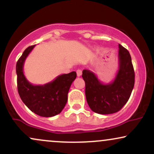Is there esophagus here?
Listing matches in <instances>:
<instances>
[{
    "label": "esophagus",
    "mask_w": 154,
    "mask_h": 154,
    "mask_svg": "<svg viewBox=\"0 0 154 154\" xmlns=\"http://www.w3.org/2000/svg\"><path fill=\"white\" fill-rule=\"evenodd\" d=\"M77 76H78V77H80L81 75H82V70L81 69H77Z\"/></svg>",
    "instance_id": "1"
}]
</instances>
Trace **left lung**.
Segmentation results:
<instances>
[{"label": "left lung", "mask_w": 154, "mask_h": 154, "mask_svg": "<svg viewBox=\"0 0 154 154\" xmlns=\"http://www.w3.org/2000/svg\"><path fill=\"white\" fill-rule=\"evenodd\" d=\"M119 70L115 79L109 84L102 83L93 72L82 71L85 95L91 110L100 114L117 112L126 104L135 84V72L130 53L119 44Z\"/></svg>", "instance_id": "obj_1"}]
</instances>
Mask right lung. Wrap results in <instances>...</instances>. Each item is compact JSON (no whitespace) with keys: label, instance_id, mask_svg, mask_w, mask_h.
Instances as JSON below:
<instances>
[{"label":"right lung","instance_id":"right-lung-1","mask_svg":"<svg viewBox=\"0 0 154 154\" xmlns=\"http://www.w3.org/2000/svg\"><path fill=\"white\" fill-rule=\"evenodd\" d=\"M35 46L28 47L17 63L18 93L29 110L40 116L51 117L59 114L64 108L70 86L77 77V73L72 72L61 75L43 85L31 84L24 75L23 67L26 58Z\"/></svg>","mask_w":154,"mask_h":154}]
</instances>
